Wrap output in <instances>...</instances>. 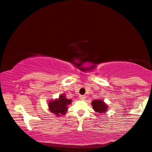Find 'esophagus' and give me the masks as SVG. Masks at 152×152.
Listing matches in <instances>:
<instances>
[{
	"mask_svg": "<svg viewBox=\"0 0 152 152\" xmlns=\"http://www.w3.org/2000/svg\"><path fill=\"white\" fill-rule=\"evenodd\" d=\"M79 98H80V100H85V98H86V97L85 95H80V97H79Z\"/></svg>",
	"mask_w": 152,
	"mask_h": 152,
	"instance_id": "1",
	"label": "esophagus"
}]
</instances>
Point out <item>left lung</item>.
<instances>
[{
	"instance_id": "8db88e82",
	"label": "left lung",
	"mask_w": 152,
	"mask_h": 152,
	"mask_svg": "<svg viewBox=\"0 0 152 152\" xmlns=\"http://www.w3.org/2000/svg\"><path fill=\"white\" fill-rule=\"evenodd\" d=\"M91 103H92L93 108L95 112L100 113V114L107 112V106L105 104V103L102 100H94Z\"/></svg>"
}]
</instances>
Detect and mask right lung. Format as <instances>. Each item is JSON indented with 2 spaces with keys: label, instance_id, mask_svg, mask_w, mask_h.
<instances>
[{
  "label": "right lung",
  "instance_id": "1",
  "mask_svg": "<svg viewBox=\"0 0 152 152\" xmlns=\"http://www.w3.org/2000/svg\"><path fill=\"white\" fill-rule=\"evenodd\" d=\"M72 100L66 98V96L61 95L59 96L58 99H56L53 102H50L49 103V110L57 115L61 114L64 115L67 112V105L70 104Z\"/></svg>",
  "mask_w": 152,
  "mask_h": 152
}]
</instances>
